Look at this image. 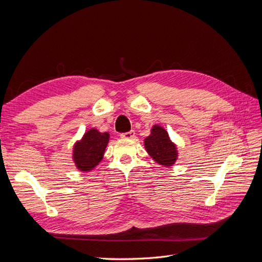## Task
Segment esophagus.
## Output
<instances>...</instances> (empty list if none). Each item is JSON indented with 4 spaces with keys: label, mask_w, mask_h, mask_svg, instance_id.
I'll list each match as a JSON object with an SVG mask.
<instances>
[{
    "label": "esophagus",
    "mask_w": 262,
    "mask_h": 262,
    "mask_svg": "<svg viewBox=\"0 0 262 262\" xmlns=\"http://www.w3.org/2000/svg\"><path fill=\"white\" fill-rule=\"evenodd\" d=\"M121 138H122V139H133V138H136V132H134L133 130H131V131H129V132L122 133V134H121Z\"/></svg>",
    "instance_id": "obj_1"
}]
</instances>
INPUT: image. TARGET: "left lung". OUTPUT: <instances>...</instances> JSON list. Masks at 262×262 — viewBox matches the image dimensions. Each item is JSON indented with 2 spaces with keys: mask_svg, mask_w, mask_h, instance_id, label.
I'll return each instance as SVG.
<instances>
[{
  "mask_svg": "<svg viewBox=\"0 0 262 262\" xmlns=\"http://www.w3.org/2000/svg\"><path fill=\"white\" fill-rule=\"evenodd\" d=\"M144 146L148 155L164 167H170L178 158L176 144L170 140L168 132L158 124L152 126L150 134L144 140Z\"/></svg>",
  "mask_w": 262,
  "mask_h": 262,
  "instance_id": "left-lung-1",
  "label": "left lung"
}]
</instances>
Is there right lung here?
I'll return each instance as SVG.
<instances>
[{
	"mask_svg": "<svg viewBox=\"0 0 262 262\" xmlns=\"http://www.w3.org/2000/svg\"><path fill=\"white\" fill-rule=\"evenodd\" d=\"M109 142L108 132H99L97 129L86 131L80 141L73 146V162L81 171H91L100 163L104 157L106 146Z\"/></svg>",
	"mask_w": 262,
	"mask_h": 262,
	"instance_id": "1",
	"label": "right lung"
}]
</instances>
